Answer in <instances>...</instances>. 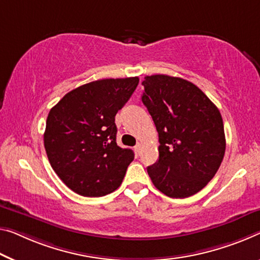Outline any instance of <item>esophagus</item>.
<instances>
[{"mask_svg":"<svg viewBox=\"0 0 260 260\" xmlns=\"http://www.w3.org/2000/svg\"><path fill=\"white\" fill-rule=\"evenodd\" d=\"M141 150H142V144L141 143H137V145L135 146V151L137 153H139V152H141Z\"/></svg>","mask_w":260,"mask_h":260,"instance_id":"esophagus-1","label":"esophagus"}]
</instances>
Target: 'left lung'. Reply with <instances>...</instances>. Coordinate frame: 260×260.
I'll return each mask as SVG.
<instances>
[{"label":"left lung","instance_id":"obj_1","mask_svg":"<svg viewBox=\"0 0 260 260\" xmlns=\"http://www.w3.org/2000/svg\"><path fill=\"white\" fill-rule=\"evenodd\" d=\"M142 101L157 127L159 159L147 167L154 187L167 197L188 198L216 174L225 152L221 113L203 91L185 79L144 78Z\"/></svg>","mask_w":260,"mask_h":260}]
</instances>
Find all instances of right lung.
<instances>
[{
	"mask_svg": "<svg viewBox=\"0 0 260 260\" xmlns=\"http://www.w3.org/2000/svg\"><path fill=\"white\" fill-rule=\"evenodd\" d=\"M139 82L103 79L67 93L50 110L44 146L52 169L77 194L99 198L116 190L134 151L116 143L115 116Z\"/></svg>",
	"mask_w": 260,
	"mask_h": 260,
	"instance_id": "obj_1",
	"label": "right lung"
}]
</instances>
